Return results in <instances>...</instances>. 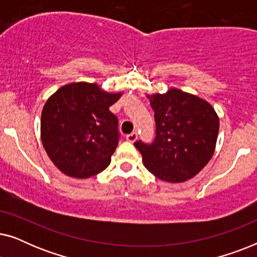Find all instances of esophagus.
<instances>
[{
    "label": "esophagus",
    "mask_w": 257,
    "mask_h": 257,
    "mask_svg": "<svg viewBox=\"0 0 257 257\" xmlns=\"http://www.w3.org/2000/svg\"><path fill=\"white\" fill-rule=\"evenodd\" d=\"M137 139H138V133L137 132H132V133H130V135L126 136V140L130 143H135Z\"/></svg>",
    "instance_id": "1"
}]
</instances>
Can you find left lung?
<instances>
[{
  "mask_svg": "<svg viewBox=\"0 0 257 257\" xmlns=\"http://www.w3.org/2000/svg\"><path fill=\"white\" fill-rule=\"evenodd\" d=\"M147 98L154 111L156 138L152 144L135 143L145 167L167 182L195 177L215 150L220 126L215 110L206 100L178 89Z\"/></svg>",
  "mask_w": 257,
  "mask_h": 257,
  "instance_id": "8db88e82",
  "label": "left lung"
}]
</instances>
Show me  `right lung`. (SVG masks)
<instances>
[{
  "label": "right lung",
  "mask_w": 257,
  "mask_h": 257,
  "mask_svg": "<svg viewBox=\"0 0 257 257\" xmlns=\"http://www.w3.org/2000/svg\"><path fill=\"white\" fill-rule=\"evenodd\" d=\"M121 93H107L97 84L62 86L45 103L41 139L55 166L72 178L100 173L117 149L118 119L108 110Z\"/></svg>",
  "instance_id": "right-lung-1"
}]
</instances>
